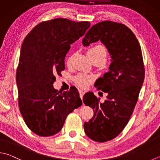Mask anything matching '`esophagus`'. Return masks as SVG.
<instances>
[{
    "instance_id": "obj_1",
    "label": "esophagus",
    "mask_w": 160,
    "mask_h": 160,
    "mask_svg": "<svg viewBox=\"0 0 160 160\" xmlns=\"http://www.w3.org/2000/svg\"><path fill=\"white\" fill-rule=\"evenodd\" d=\"M84 94H85V92H83V90H79V95L81 99H83V96L84 95Z\"/></svg>"
}]
</instances>
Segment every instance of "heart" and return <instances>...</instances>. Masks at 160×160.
Here are the masks:
<instances>
[{"mask_svg": "<svg viewBox=\"0 0 160 160\" xmlns=\"http://www.w3.org/2000/svg\"><path fill=\"white\" fill-rule=\"evenodd\" d=\"M88 55L90 60L94 58H98L106 60L107 56V52L105 47L102 45H96V46L90 48L88 51ZM74 55H70L66 59V64L70 65L73 61ZM93 82V78L88 75L80 74L75 78V83L81 88H86L90 86V83Z\"/></svg>", "mask_w": 160, "mask_h": 160, "instance_id": "b5f03b06", "label": "heart"}]
</instances>
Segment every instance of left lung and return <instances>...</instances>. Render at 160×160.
<instances>
[{
  "label": "left lung",
  "instance_id": "8db88e82",
  "mask_svg": "<svg viewBox=\"0 0 160 160\" xmlns=\"http://www.w3.org/2000/svg\"><path fill=\"white\" fill-rule=\"evenodd\" d=\"M100 40L111 54L109 71L95 84L98 90L107 92L103 103L92 92L83 98L94 115L83 125L86 134L98 142L116 138L127 125L133 113L145 77L139 42L130 29L120 23L104 21L89 29L83 46Z\"/></svg>",
  "mask_w": 160,
  "mask_h": 160
}]
</instances>
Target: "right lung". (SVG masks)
Wrapping results in <instances>:
<instances>
[{"instance_id": "1", "label": "right lung", "mask_w": 160, "mask_h": 160, "mask_svg": "<svg viewBox=\"0 0 160 160\" xmlns=\"http://www.w3.org/2000/svg\"><path fill=\"white\" fill-rule=\"evenodd\" d=\"M90 26L57 18L38 23L24 39L16 73L18 104L26 125L39 136L58 133L68 115L82 104L74 86L60 93L53 83L65 70L70 44Z\"/></svg>"}]
</instances>
